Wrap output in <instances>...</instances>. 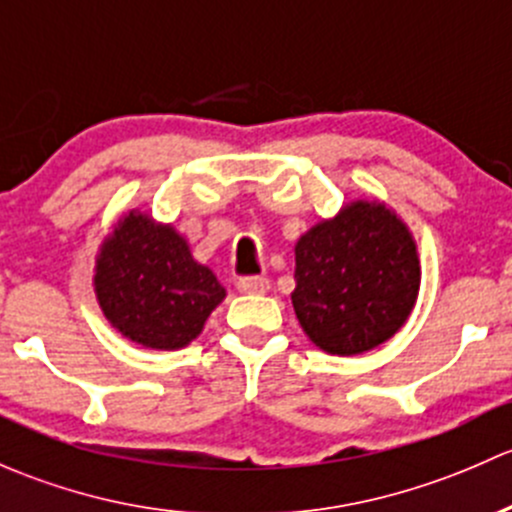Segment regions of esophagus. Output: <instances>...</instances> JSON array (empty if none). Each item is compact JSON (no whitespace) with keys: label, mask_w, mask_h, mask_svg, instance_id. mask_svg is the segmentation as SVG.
<instances>
[{"label":"esophagus","mask_w":512,"mask_h":512,"mask_svg":"<svg viewBox=\"0 0 512 512\" xmlns=\"http://www.w3.org/2000/svg\"><path fill=\"white\" fill-rule=\"evenodd\" d=\"M236 291L239 293H266L268 291V278L263 276H244V278H236Z\"/></svg>","instance_id":"esophagus-1"}]
</instances>
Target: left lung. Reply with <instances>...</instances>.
<instances>
[{"mask_svg":"<svg viewBox=\"0 0 512 512\" xmlns=\"http://www.w3.org/2000/svg\"><path fill=\"white\" fill-rule=\"evenodd\" d=\"M421 268L407 226L379 202H352L295 244V315L330 355H360L407 323Z\"/></svg>","mask_w":512,"mask_h":512,"instance_id":"obj_1","label":"left lung"}]
</instances>
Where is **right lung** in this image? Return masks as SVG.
I'll use <instances>...</instances> for the list:
<instances>
[{"label": "right lung", "mask_w": 512, "mask_h": 512, "mask_svg": "<svg viewBox=\"0 0 512 512\" xmlns=\"http://www.w3.org/2000/svg\"><path fill=\"white\" fill-rule=\"evenodd\" d=\"M93 283L110 325L155 350L189 345L226 295L172 226L138 212L103 241Z\"/></svg>", "instance_id": "right-lung-1"}]
</instances>
